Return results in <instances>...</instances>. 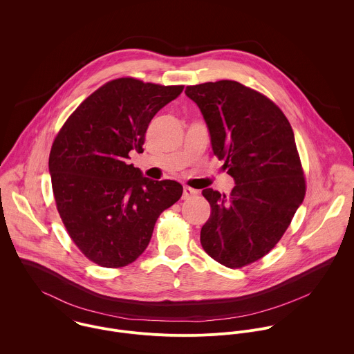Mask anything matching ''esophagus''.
<instances>
[{
	"label": "esophagus",
	"instance_id": "esophagus-1",
	"mask_svg": "<svg viewBox=\"0 0 354 354\" xmlns=\"http://www.w3.org/2000/svg\"><path fill=\"white\" fill-rule=\"evenodd\" d=\"M198 195V191L191 188V187H184V192H183V199L184 201H188V199H192Z\"/></svg>",
	"mask_w": 354,
	"mask_h": 354
}]
</instances>
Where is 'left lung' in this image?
<instances>
[{"instance_id": "left-lung-1", "label": "left lung", "mask_w": 354, "mask_h": 354, "mask_svg": "<svg viewBox=\"0 0 354 354\" xmlns=\"http://www.w3.org/2000/svg\"><path fill=\"white\" fill-rule=\"evenodd\" d=\"M207 124L212 151L225 160L236 187L226 196H203L211 215L203 225V250L229 268L261 259L281 240L305 196L295 133L282 110L234 80L188 86Z\"/></svg>"}]
</instances>
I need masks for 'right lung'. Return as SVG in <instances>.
Segmentation results:
<instances>
[{
	"instance_id": "obj_1",
	"label": "right lung",
	"mask_w": 354,
	"mask_h": 354,
	"mask_svg": "<svg viewBox=\"0 0 354 354\" xmlns=\"http://www.w3.org/2000/svg\"><path fill=\"white\" fill-rule=\"evenodd\" d=\"M183 90L111 80L80 103L54 139L49 171L58 214L77 248L102 267L135 261L158 216L183 195L180 183L150 180L128 165L129 152H143L152 117Z\"/></svg>"
}]
</instances>
